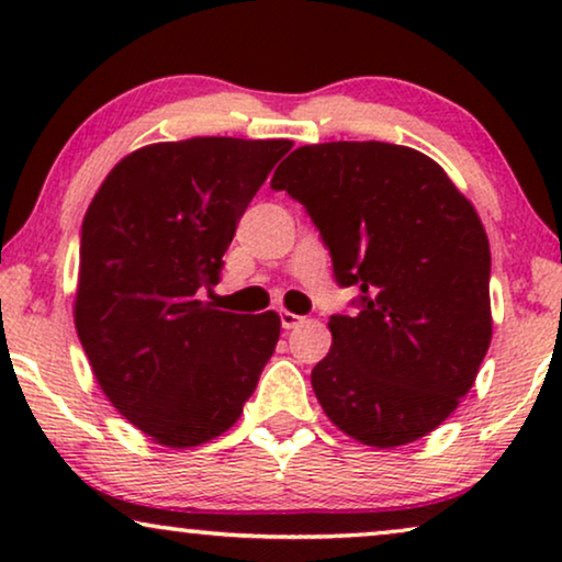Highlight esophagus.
Here are the masks:
<instances>
[{
	"label": "esophagus",
	"mask_w": 562,
	"mask_h": 562,
	"mask_svg": "<svg viewBox=\"0 0 562 562\" xmlns=\"http://www.w3.org/2000/svg\"><path fill=\"white\" fill-rule=\"evenodd\" d=\"M302 322H304V317H299V314L281 310V325H283V329H294V327L302 325Z\"/></svg>",
	"instance_id": "esophagus-1"
}]
</instances>
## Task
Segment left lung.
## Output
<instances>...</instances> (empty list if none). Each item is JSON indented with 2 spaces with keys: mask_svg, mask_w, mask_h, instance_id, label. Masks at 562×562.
Listing matches in <instances>:
<instances>
[{
  "mask_svg": "<svg viewBox=\"0 0 562 562\" xmlns=\"http://www.w3.org/2000/svg\"><path fill=\"white\" fill-rule=\"evenodd\" d=\"M271 187L304 204L356 314H333L312 389L335 427L398 448L440 427L491 345V250L473 204L425 153L391 143L296 148Z\"/></svg>",
  "mask_w": 562,
  "mask_h": 562,
  "instance_id": "1",
  "label": "left lung"
}]
</instances>
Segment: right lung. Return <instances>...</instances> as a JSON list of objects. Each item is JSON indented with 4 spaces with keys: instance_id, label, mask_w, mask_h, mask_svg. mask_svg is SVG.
Returning a JSON list of instances; mask_svg holds the SVG:
<instances>
[{
    "instance_id": "add662e5",
    "label": "right lung",
    "mask_w": 562,
    "mask_h": 562,
    "mask_svg": "<svg viewBox=\"0 0 562 562\" xmlns=\"http://www.w3.org/2000/svg\"><path fill=\"white\" fill-rule=\"evenodd\" d=\"M291 140L191 137L130 153L81 225L74 322L99 386L166 448L227 432L281 335L276 312H222L199 294Z\"/></svg>"
}]
</instances>
